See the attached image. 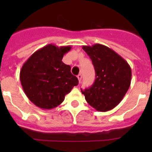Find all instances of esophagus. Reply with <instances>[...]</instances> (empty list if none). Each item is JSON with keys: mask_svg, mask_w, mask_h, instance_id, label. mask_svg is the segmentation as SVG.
<instances>
[{"mask_svg": "<svg viewBox=\"0 0 152 152\" xmlns=\"http://www.w3.org/2000/svg\"><path fill=\"white\" fill-rule=\"evenodd\" d=\"M82 75H81V74H79V75H78V76H77V78H78V79H79V83H80L81 81H82Z\"/></svg>", "mask_w": 152, "mask_h": 152, "instance_id": "esophagus-1", "label": "esophagus"}]
</instances>
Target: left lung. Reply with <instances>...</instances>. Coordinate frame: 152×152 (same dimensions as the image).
Listing matches in <instances>:
<instances>
[{
    "mask_svg": "<svg viewBox=\"0 0 152 152\" xmlns=\"http://www.w3.org/2000/svg\"><path fill=\"white\" fill-rule=\"evenodd\" d=\"M82 48L91 59L96 71L94 84L82 90L87 103L99 112L113 110L124 99L131 85L132 70L126 61L102 44Z\"/></svg>",
    "mask_w": 152,
    "mask_h": 152,
    "instance_id": "obj_1",
    "label": "left lung"
}]
</instances>
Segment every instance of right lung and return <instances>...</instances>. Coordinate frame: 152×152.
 Returning <instances> with one entry per match:
<instances>
[{"instance_id":"obj_1","label":"right lung","mask_w":152,"mask_h":152,"mask_svg":"<svg viewBox=\"0 0 152 152\" xmlns=\"http://www.w3.org/2000/svg\"><path fill=\"white\" fill-rule=\"evenodd\" d=\"M71 46L48 44L35 51L22 66L20 80L29 100L42 110L58 107L79 81L62 61Z\"/></svg>"}]
</instances>
